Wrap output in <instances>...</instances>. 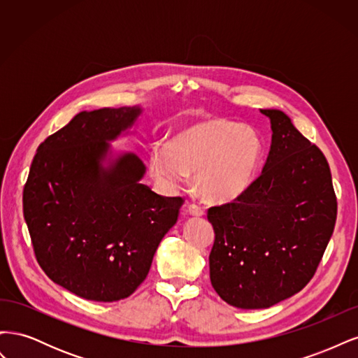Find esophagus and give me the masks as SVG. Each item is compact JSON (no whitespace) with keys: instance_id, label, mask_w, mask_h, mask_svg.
<instances>
[{"instance_id":"obj_1","label":"esophagus","mask_w":358,"mask_h":358,"mask_svg":"<svg viewBox=\"0 0 358 358\" xmlns=\"http://www.w3.org/2000/svg\"><path fill=\"white\" fill-rule=\"evenodd\" d=\"M187 210H188V213L192 215V216H203V215H204V210H203L201 206L194 204V203H192V204H188Z\"/></svg>"}]
</instances>
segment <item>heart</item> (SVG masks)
<instances>
[{
  "label": "heart",
  "mask_w": 358,
  "mask_h": 358,
  "mask_svg": "<svg viewBox=\"0 0 358 358\" xmlns=\"http://www.w3.org/2000/svg\"><path fill=\"white\" fill-rule=\"evenodd\" d=\"M262 145L251 128L224 119H209L182 129L167 146L149 157L150 175L162 188L175 189L194 173L204 199L230 201L249 187Z\"/></svg>",
  "instance_id": "heart-1"
}]
</instances>
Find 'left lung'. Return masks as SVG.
Segmentation results:
<instances>
[{
	"instance_id": "left-lung-1",
	"label": "left lung",
	"mask_w": 358,
	"mask_h": 358,
	"mask_svg": "<svg viewBox=\"0 0 358 358\" xmlns=\"http://www.w3.org/2000/svg\"><path fill=\"white\" fill-rule=\"evenodd\" d=\"M272 145L259 175L239 197L213 206L210 282L241 309L276 305L308 285L334 230L338 201L329 162L276 109Z\"/></svg>"
}]
</instances>
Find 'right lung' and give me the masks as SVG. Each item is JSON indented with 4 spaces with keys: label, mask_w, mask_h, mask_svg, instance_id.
<instances>
[{
    "label": "right lung",
    "mask_w": 358,
    "mask_h": 358,
    "mask_svg": "<svg viewBox=\"0 0 358 358\" xmlns=\"http://www.w3.org/2000/svg\"><path fill=\"white\" fill-rule=\"evenodd\" d=\"M138 106L80 112L43 142L24 187V216L40 267L53 282L94 301L131 296L146 279L182 197L140 183L137 155L104 161L131 128Z\"/></svg>",
    "instance_id": "obj_1"
}]
</instances>
